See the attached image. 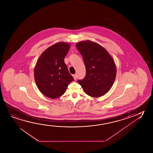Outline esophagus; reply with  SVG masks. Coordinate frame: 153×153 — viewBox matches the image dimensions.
Returning <instances> with one entry per match:
<instances>
[{"label": "esophagus", "instance_id": "34e87169", "mask_svg": "<svg viewBox=\"0 0 153 153\" xmlns=\"http://www.w3.org/2000/svg\"><path fill=\"white\" fill-rule=\"evenodd\" d=\"M73 77H74V79L76 80V79H77V75L76 74H74L73 75Z\"/></svg>", "mask_w": 153, "mask_h": 153}]
</instances>
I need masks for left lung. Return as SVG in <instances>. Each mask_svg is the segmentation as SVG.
Listing matches in <instances>:
<instances>
[{
	"instance_id": "obj_1",
	"label": "left lung",
	"mask_w": 153,
	"mask_h": 153,
	"mask_svg": "<svg viewBox=\"0 0 153 153\" xmlns=\"http://www.w3.org/2000/svg\"><path fill=\"white\" fill-rule=\"evenodd\" d=\"M76 45L82 55L86 71L85 78L78 82L90 97L103 96L115 80L117 68L114 60L108 51L97 43L86 40Z\"/></svg>"
}]
</instances>
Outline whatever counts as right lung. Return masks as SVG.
I'll use <instances>...</instances> for the list:
<instances>
[{
    "instance_id": "obj_1",
    "label": "right lung",
    "mask_w": 153,
    "mask_h": 153,
    "mask_svg": "<svg viewBox=\"0 0 153 153\" xmlns=\"http://www.w3.org/2000/svg\"><path fill=\"white\" fill-rule=\"evenodd\" d=\"M70 47L68 43H56L45 50L36 61L34 79L38 89L47 97H61L74 80L64 62Z\"/></svg>"
}]
</instances>
